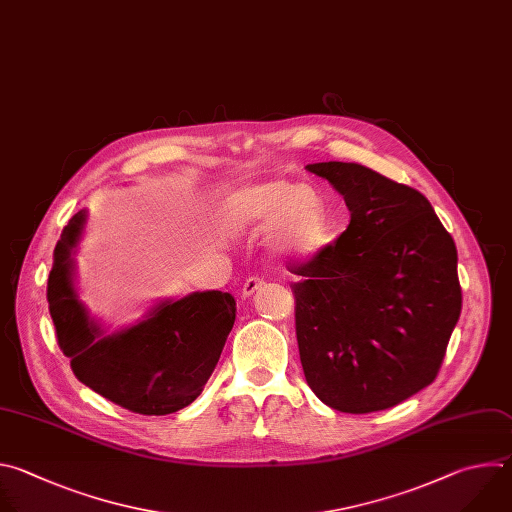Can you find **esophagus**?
<instances>
[{"instance_id": "1", "label": "esophagus", "mask_w": 512, "mask_h": 512, "mask_svg": "<svg viewBox=\"0 0 512 512\" xmlns=\"http://www.w3.org/2000/svg\"><path fill=\"white\" fill-rule=\"evenodd\" d=\"M264 284H266V282H264L260 276H250V278H246V282H244V286H242V296L254 294V292L260 290Z\"/></svg>"}]
</instances>
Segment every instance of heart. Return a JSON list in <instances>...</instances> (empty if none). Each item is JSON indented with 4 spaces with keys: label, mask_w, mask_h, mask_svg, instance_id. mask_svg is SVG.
<instances>
[{
    "label": "heart",
    "mask_w": 512,
    "mask_h": 512,
    "mask_svg": "<svg viewBox=\"0 0 512 512\" xmlns=\"http://www.w3.org/2000/svg\"><path fill=\"white\" fill-rule=\"evenodd\" d=\"M218 220L228 234L266 232L268 246L286 258H315L331 240L323 197L298 183L270 179L234 189L222 201Z\"/></svg>",
    "instance_id": "b5f03b06"
}]
</instances>
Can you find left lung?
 Instances as JSON below:
<instances>
[{
    "label": "left lung",
    "mask_w": 512,
    "mask_h": 512,
    "mask_svg": "<svg viewBox=\"0 0 512 512\" xmlns=\"http://www.w3.org/2000/svg\"><path fill=\"white\" fill-rule=\"evenodd\" d=\"M306 169L351 212L333 244L290 266L306 383L333 410H387L442 367L462 311L456 244L418 189L359 163Z\"/></svg>",
    "instance_id": "obj_1"
}]
</instances>
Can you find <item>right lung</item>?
<instances>
[{
    "label": "right lung",
    "mask_w": 512,
    "mask_h": 512,
    "mask_svg": "<svg viewBox=\"0 0 512 512\" xmlns=\"http://www.w3.org/2000/svg\"><path fill=\"white\" fill-rule=\"evenodd\" d=\"M86 212L72 216L54 248L48 306L56 339L78 381L143 416L183 410L208 383L236 321L230 292H193L157 304L145 321L105 335L74 288L72 252Z\"/></svg>",
    "instance_id": "add662e5"
}]
</instances>
